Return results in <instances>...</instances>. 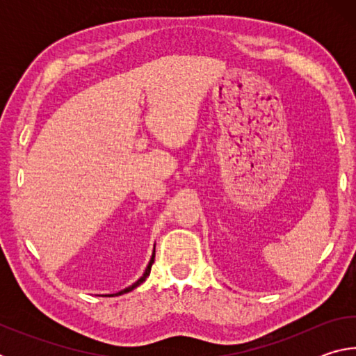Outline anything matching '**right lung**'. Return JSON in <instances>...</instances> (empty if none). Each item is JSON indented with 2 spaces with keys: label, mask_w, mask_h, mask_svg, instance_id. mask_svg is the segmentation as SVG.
I'll list each match as a JSON object with an SVG mask.
<instances>
[{
  "label": "right lung",
  "mask_w": 356,
  "mask_h": 356,
  "mask_svg": "<svg viewBox=\"0 0 356 356\" xmlns=\"http://www.w3.org/2000/svg\"><path fill=\"white\" fill-rule=\"evenodd\" d=\"M154 257H155V251L152 252V257H150V261H149V264H147V267H146V270H144V273H143V276L140 280H138L136 282H134V284L131 286H129V287H125L124 291H120V292H118V293H113V295H122V293H127V292H130V291H134L135 287H138L141 284V282H144L146 281V278L149 276V273H150V267H152V264H154Z\"/></svg>",
  "instance_id": "add662e5"
}]
</instances>
